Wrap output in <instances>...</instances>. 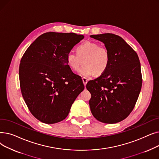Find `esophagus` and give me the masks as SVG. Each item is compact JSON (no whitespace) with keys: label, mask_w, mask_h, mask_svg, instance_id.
Returning a JSON list of instances; mask_svg holds the SVG:
<instances>
[{"label":"esophagus","mask_w":159,"mask_h":159,"mask_svg":"<svg viewBox=\"0 0 159 159\" xmlns=\"http://www.w3.org/2000/svg\"><path fill=\"white\" fill-rule=\"evenodd\" d=\"M82 81H83V83H84V86H86V84H87L88 81V79H86V78H85V77H83V78H82Z\"/></svg>","instance_id":"esophagus-1"}]
</instances>
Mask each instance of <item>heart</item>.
<instances>
[{
  "mask_svg": "<svg viewBox=\"0 0 159 159\" xmlns=\"http://www.w3.org/2000/svg\"><path fill=\"white\" fill-rule=\"evenodd\" d=\"M68 66L74 71L77 70L83 63L78 73L83 77L93 75L99 76L106 71L110 64V55L108 49L93 42H86L77 47V53L70 52L66 56Z\"/></svg>",
  "mask_w": 159,
  "mask_h": 159,
  "instance_id": "b5f03b06",
  "label": "heart"
}]
</instances>
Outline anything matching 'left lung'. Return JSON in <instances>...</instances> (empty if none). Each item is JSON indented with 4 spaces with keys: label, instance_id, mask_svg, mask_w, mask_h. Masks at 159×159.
<instances>
[{
    "label": "left lung",
    "instance_id": "obj_1",
    "mask_svg": "<svg viewBox=\"0 0 159 159\" xmlns=\"http://www.w3.org/2000/svg\"><path fill=\"white\" fill-rule=\"evenodd\" d=\"M90 37L103 43L110 55L106 71L86 84L91 95L90 110L100 122L117 123L132 111L140 92L143 79L139 58L118 35L104 33Z\"/></svg>",
    "mask_w": 159,
    "mask_h": 159
}]
</instances>
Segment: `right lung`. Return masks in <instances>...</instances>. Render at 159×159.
I'll use <instances>...</instances> for the list:
<instances>
[{
  "instance_id": "1",
  "label": "right lung",
  "mask_w": 159,
  "mask_h": 159,
  "mask_svg": "<svg viewBox=\"0 0 159 159\" xmlns=\"http://www.w3.org/2000/svg\"><path fill=\"white\" fill-rule=\"evenodd\" d=\"M84 35L48 32L39 36L23 55L19 66L21 93L29 110L40 122L52 124L68 115L84 89L71 71L66 56Z\"/></svg>"
}]
</instances>
